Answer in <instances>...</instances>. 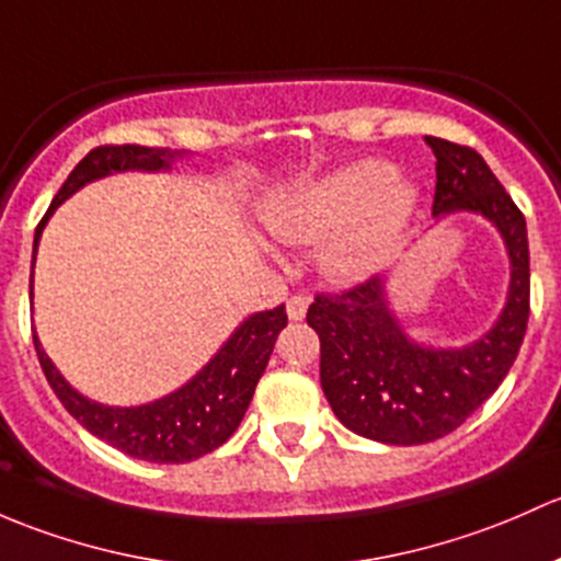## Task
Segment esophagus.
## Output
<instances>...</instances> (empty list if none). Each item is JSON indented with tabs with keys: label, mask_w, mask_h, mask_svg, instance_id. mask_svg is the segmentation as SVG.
Here are the masks:
<instances>
[{
	"label": "esophagus",
	"mask_w": 561,
	"mask_h": 561,
	"mask_svg": "<svg viewBox=\"0 0 561 561\" xmlns=\"http://www.w3.org/2000/svg\"><path fill=\"white\" fill-rule=\"evenodd\" d=\"M286 313L291 321H302L305 313H308V297H302V294H294V297L286 302Z\"/></svg>",
	"instance_id": "34e87169"
}]
</instances>
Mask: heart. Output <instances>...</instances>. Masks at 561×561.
Segmentation results:
<instances>
[{
  "label": "heart",
  "mask_w": 561,
  "mask_h": 561,
  "mask_svg": "<svg viewBox=\"0 0 561 561\" xmlns=\"http://www.w3.org/2000/svg\"><path fill=\"white\" fill-rule=\"evenodd\" d=\"M415 207V188L397 181V167L380 159L354 164L308 183L267 216L273 238L323 248V270L337 280L375 273Z\"/></svg>",
  "instance_id": "1"
}]
</instances>
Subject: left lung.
<instances>
[{
	"label": "left lung",
	"instance_id": "obj_1",
	"mask_svg": "<svg viewBox=\"0 0 561 561\" xmlns=\"http://www.w3.org/2000/svg\"><path fill=\"white\" fill-rule=\"evenodd\" d=\"M426 146L437 159L432 216L486 218L505 242L511 283L494 327L461 348L408 337L380 275L351 291L316 297L308 323L321 340L323 394L340 424L389 446H421L465 424L513 367L529 319V242L522 210L481 153L440 137H426Z\"/></svg>",
	"mask_w": 561,
	"mask_h": 561
}]
</instances>
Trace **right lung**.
<instances>
[{"instance_id":"obj_1","label":"right lung","mask_w":561,"mask_h":561,"mask_svg":"<svg viewBox=\"0 0 561 561\" xmlns=\"http://www.w3.org/2000/svg\"><path fill=\"white\" fill-rule=\"evenodd\" d=\"M181 156V151H170V148L100 146L85 159H80L34 232L32 278L43 229L61 202L89 183L115 175V172H170L172 161ZM32 288L34 280L28 283V297L34 294ZM286 321L283 305L248 316L192 380L159 400L135 408L102 405L72 389L65 375L48 359L37 334H34V351L54 394L91 435L135 459L156 461V465H183V461H194L216 451L232 437L251 405L253 391Z\"/></svg>"}]
</instances>
